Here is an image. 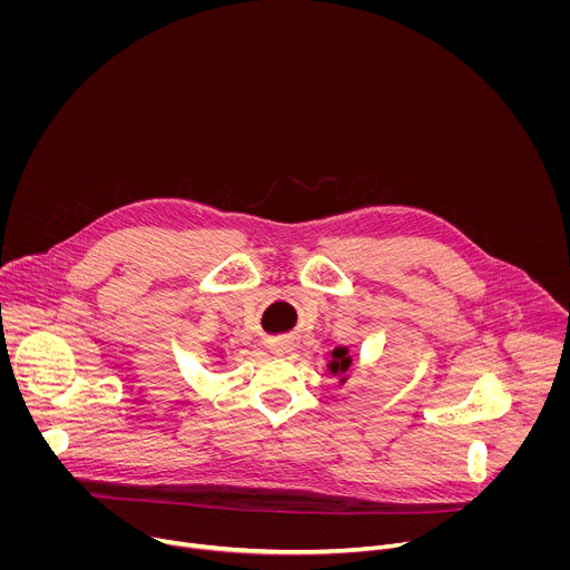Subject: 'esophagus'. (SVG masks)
I'll use <instances>...</instances> for the list:
<instances>
[{"label":"esophagus","mask_w":570,"mask_h":570,"mask_svg":"<svg viewBox=\"0 0 570 570\" xmlns=\"http://www.w3.org/2000/svg\"><path fill=\"white\" fill-rule=\"evenodd\" d=\"M275 352H284V350H275Z\"/></svg>","instance_id":"obj_1"}]
</instances>
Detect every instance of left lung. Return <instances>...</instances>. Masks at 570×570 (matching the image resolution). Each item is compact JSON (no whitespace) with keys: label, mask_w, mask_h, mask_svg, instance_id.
Wrapping results in <instances>:
<instances>
[{"label":"left lung","mask_w":570,"mask_h":570,"mask_svg":"<svg viewBox=\"0 0 570 570\" xmlns=\"http://www.w3.org/2000/svg\"><path fill=\"white\" fill-rule=\"evenodd\" d=\"M350 365H352V356H350L347 347H336V350L332 352V361H330L327 367H330L332 374L341 376V383H345V381H347L345 372L350 370Z\"/></svg>","instance_id":"1"}]
</instances>
